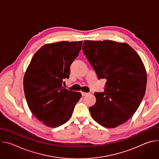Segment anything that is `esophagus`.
<instances>
[{
    "label": "esophagus",
    "mask_w": 159,
    "mask_h": 159,
    "mask_svg": "<svg viewBox=\"0 0 159 159\" xmlns=\"http://www.w3.org/2000/svg\"><path fill=\"white\" fill-rule=\"evenodd\" d=\"M81 94H82V96H86V95L88 94L87 93H84V92H82Z\"/></svg>",
    "instance_id": "1"
}]
</instances>
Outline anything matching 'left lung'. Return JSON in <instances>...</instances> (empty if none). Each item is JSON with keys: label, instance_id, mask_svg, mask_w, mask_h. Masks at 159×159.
<instances>
[{"label": "left lung", "instance_id": "1", "mask_svg": "<svg viewBox=\"0 0 159 159\" xmlns=\"http://www.w3.org/2000/svg\"><path fill=\"white\" fill-rule=\"evenodd\" d=\"M82 50L99 79H106L103 93H95L89 107L93 118L112 128L125 123L139 108L145 93L143 63L130 46L111 40L84 41Z\"/></svg>", "mask_w": 159, "mask_h": 159}]
</instances>
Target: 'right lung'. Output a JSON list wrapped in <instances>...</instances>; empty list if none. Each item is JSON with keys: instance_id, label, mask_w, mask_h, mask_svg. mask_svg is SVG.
<instances>
[{"instance_id": "obj_1", "label": "right lung", "mask_w": 159, "mask_h": 159, "mask_svg": "<svg viewBox=\"0 0 159 159\" xmlns=\"http://www.w3.org/2000/svg\"><path fill=\"white\" fill-rule=\"evenodd\" d=\"M82 41L47 44L32 58L25 72L23 87L33 115L48 127L55 128L70 118L82 95L63 87L70 67L81 50Z\"/></svg>"}]
</instances>
